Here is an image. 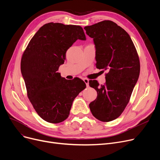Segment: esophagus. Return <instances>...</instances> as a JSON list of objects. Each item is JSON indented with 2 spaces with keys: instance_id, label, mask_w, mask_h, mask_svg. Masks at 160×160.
<instances>
[{
  "instance_id": "1",
  "label": "esophagus",
  "mask_w": 160,
  "mask_h": 160,
  "mask_svg": "<svg viewBox=\"0 0 160 160\" xmlns=\"http://www.w3.org/2000/svg\"><path fill=\"white\" fill-rule=\"evenodd\" d=\"M83 80H84V82L86 83V86L89 87V80L87 79V78H84V79H83Z\"/></svg>"
}]
</instances>
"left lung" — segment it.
Listing matches in <instances>:
<instances>
[{
    "instance_id": "left-lung-1",
    "label": "left lung",
    "mask_w": 160,
    "mask_h": 160,
    "mask_svg": "<svg viewBox=\"0 0 160 160\" xmlns=\"http://www.w3.org/2000/svg\"><path fill=\"white\" fill-rule=\"evenodd\" d=\"M84 29L93 39L96 67L108 71L104 85L89 80L97 97L89 107L97 120L112 121L121 115L129 101L140 74L139 58L129 34L112 21H102Z\"/></svg>"
}]
</instances>
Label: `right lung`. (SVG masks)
Instances as JSON below:
<instances>
[{
	"instance_id": "1",
	"label": "right lung",
	"mask_w": 160,
	"mask_h": 160,
	"mask_svg": "<svg viewBox=\"0 0 160 160\" xmlns=\"http://www.w3.org/2000/svg\"><path fill=\"white\" fill-rule=\"evenodd\" d=\"M77 40H86L80 26L48 23L35 33L23 54L21 71L27 96L39 116L48 122L65 120L74 99L86 87L82 80H66L58 72L67 50Z\"/></svg>"
}]
</instances>
